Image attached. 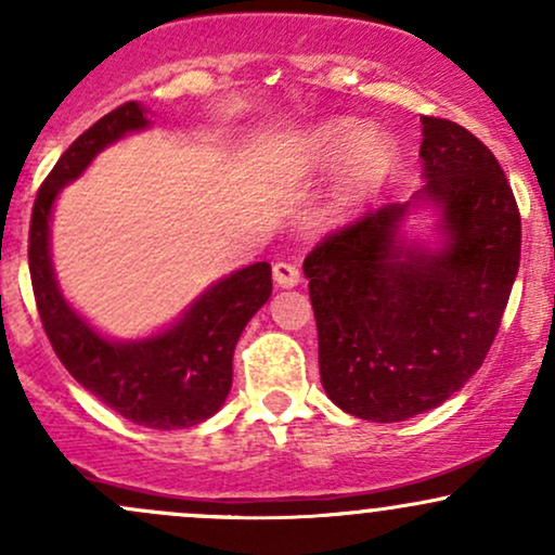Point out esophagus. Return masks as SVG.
Listing matches in <instances>:
<instances>
[{"label": "esophagus", "mask_w": 555, "mask_h": 555, "mask_svg": "<svg viewBox=\"0 0 555 555\" xmlns=\"http://www.w3.org/2000/svg\"><path fill=\"white\" fill-rule=\"evenodd\" d=\"M299 279L302 276H299V271L292 263L273 266V282H276V286H282V289H292V286H297Z\"/></svg>", "instance_id": "esophagus-1"}]
</instances>
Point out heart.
<instances>
[{"label":"heart","mask_w":555,"mask_h":555,"mask_svg":"<svg viewBox=\"0 0 555 555\" xmlns=\"http://www.w3.org/2000/svg\"><path fill=\"white\" fill-rule=\"evenodd\" d=\"M286 167L297 177L336 169L331 216H341L378 193L397 164V145L358 119H331L282 143Z\"/></svg>","instance_id":"heart-1"}]
</instances>
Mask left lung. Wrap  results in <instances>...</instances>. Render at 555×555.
<instances>
[{
  "instance_id": "1",
  "label": "left lung",
  "mask_w": 555,
  "mask_h": 555,
  "mask_svg": "<svg viewBox=\"0 0 555 555\" xmlns=\"http://www.w3.org/2000/svg\"><path fill=\"white\" fill-rule=\"evenodd\" d=\"M423 180L305 258L328 399L401 423L441 406L486 360L519 271L521 221L501 164L462 125L420 117ZM430 207V241L405 219Z\"/></svg>"
}]
</instances>
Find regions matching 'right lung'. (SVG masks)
I'll return each instance as SVG.
<instances>
[{
  "instance_id": "right-lung-1",
  "label": "right lung",
  "mask_w": 555,
  "mask_h": 555,
  "mask_svg": "<svg viewBox=\"0 0 555 555\" xmlns=\"http://www.w3.org/2000/svg\"><path fill=\"white\" fill-rule=\"evenodd\" d=\"M151 125L149 109L127 101L62 154L34 203L28 266L43 331L69 375L130 423L177 430L224 406L240 334L271 297V266L260 260L232 271L154 334L112 339L62 295L52 260V214L62 188L78 180L101 151Z\"/></svg>"
}]
</instances>
